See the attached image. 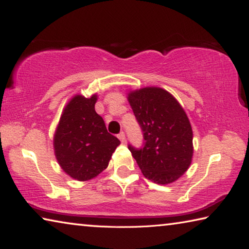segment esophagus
Returning a JSON list of instances; mask_svg holds the SVG:
<instances>
[{"mask_svg": "<svg viewBox=\"0 0 249 249\" xmlns=\"http://www.w3.org/2000/svg\"><path fill=\"white\" fill-rule=\"evenodd\" d=\"M117 137H119V140L122 142H125V134H124V132H121L119 135H117Z\"/></svg>", "mask_w": 249, "mask_h": 249, "instance_id": "esophagus-1", "label": "esophagus"}]
</instances>
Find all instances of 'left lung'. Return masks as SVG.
<instances>
[{
  "instance_id": "8db88e82",
  "label": "left lung",
  "mask_w": 249,
  "mask_h": 249,
  "mask_svg": "<svg viewBox=\"0 0 249 249\" xmlns=\"http://www.w3.org/2000/svg\"><path fill=\"white\" fill-rule=\"evenodd\" d=\"M145 142L128 144L145 178L168 184L188 170L193 155L192 128L183 108L174 96L160 88H144L128 94Z\"/></svg>"
}]
</instances>
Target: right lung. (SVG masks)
Segmentation results:
<instances>
[{
	"mask_svg": "<svg viewBox=\"0 0 249 249\" xmlns=\"http://www.w3.org/2000/svg\"><path fill=\"white\" fill-rule=\"evenodd\" d=\"M96 95H75L65 107L54 134L53 147L59 165L73 179L94 178L108 165L120 141L109 134L94 109Z\"/></svg>",
	"mask_w": 249,
	"mask_h": 249,
	"instance_id": "right-lung-1",
	"label": "right lung"
}]
</instances>
